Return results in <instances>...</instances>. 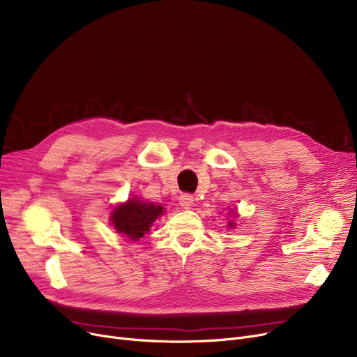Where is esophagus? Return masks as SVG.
<instances>
[{
  "instance_id": "obj_1",
  "label": "esophagus",
  "mask_w": 357,
  "mask_h": 357,
  "mask_svg": "<svg viewBox=\"0 0 357 357\" xmlns=\"http://www.w3.org/2000/svg\"><path fill=\"white\" fill-rule=\"evenodd\" d=\"M179 204L182 205L185 210H190V208L194 207V198L191 195H188V194H185V195H182L179 198Z\"/></svg>"
}]
</instances>
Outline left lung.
I'll use <instances>...</instances> for the list:
<instances>
[{
    "instance_id": "8db88e82",
    "label": "left lung",
    "mask_w": 357,
    "mask_h": 357,
    "mask_svg": "<svg viewBox=\"0 0 357 357\" xmlns=\"http://www.w3.org/2000/svg\"><path fill=\"white\" fill-rule=\"evenodd\" d=\"M230 214H233V213H230ZM229 226H230V227H233V226H234V222H233V221H229Z\"/></svg>"
}]
</instances>
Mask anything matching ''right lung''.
<instances>
[{"instance_id":"obj_1","label":"right lung","mask_w":357,"mask_h":357,"mask_svg":"<svg viewBox=\"0 0 357 357\" xmlns=\"http://www.w3.org/2000/svg\"><path fill=\"white\" fill-rule=\"evenodd\" d=\"M163 213L162 205L130 198L127 202L120 204L119 207L112 210L109 220L117 233L128 237L130 240H139L150 230L153 221Z\"/></svg>"}]
</instances>
